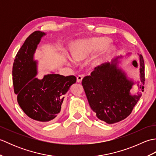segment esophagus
Returning <instances> with one entry per match:
<instances>
[{"label": "esophagus", "mask_w": 156, "mask_h": 156, "mask_svg": "<svg viewBox=\"0 0 156 156\" xmlns=\"http://www.w3.org/2000/svg\"><path fill=\"white\" fill-rule=\"evenodd\" d=\"M82 78H83V76L79 75L78 76H77V82H78V83H80L82 80Z\"/></svg>", "instance_id": "obj_1"}]
</instances>
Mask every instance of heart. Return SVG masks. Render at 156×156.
I'll use <instances>...</instances> for the list:
<instances>
[{
    "instance_id": "obj_1",
    "label": "heart",
    "mask_w": 156,
    "mask_h": 156,
    "mask_svg": "<svg viewBox=\"0 0 156 156\" xmlns=\"http://www.w3.org/2000/svg\"><path fill=\"white\" fill-rule=\"evenodd\" d=\"M111 41L106 38H91L87 39H80L77 40L72 48V54L68 55V59L72 64H76L78 60L87 59L92 54L99 51L103 50L107 48L111 45ZM114 50V48H111L109 51ZM102 58L101 56L94 59L92 62V64L97 66L101 64Z\"/></svg>"
}]
</instances>
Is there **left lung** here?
<instances>
[{
	"instance_id": "left-lung-1",
	"label": "left lung",
	"mask_w": 156,
	"mask_h": 156,
	"mask_svg": "<svg viewBox=\"0 0 156 156\" xmlns=\"http://www.w3.org/2000/svg\"><path fill=\"white\" fill-rule=\"evenodd\" d=\"M125 56L119 55L111 62L103 63L95 68L90 76H85L82 82L88 103L97 117L108 124L123 120L131 113L133 107L141 97L144 88L145 65L143 56L140 57V80L134 81L119 67ZM136 83L139 92L130 93V89Z\"/></svg>"
}]
</instances>
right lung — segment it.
Listing matches in <instances>:
<instances>
[{
  "label": "right lung",
  "mask_w": 156,
  "mask_h": 156,
  "mask_svg": "<svg viewBox=\"0 0 156 156\" xmlns=\"http://www.w3.org/2000/svg\"><path fill=\"white\" fill-rule=\"evenodd\" d=\"M45 33L36 31L26 39L13 64L12 81L17 101L29 117L41 122H54L60 112L64 95L76 83L74 76L51 72L39 79L38 62L34 58L37 45Z\"/></svg>",
  "instance_id": "right-lung-1"
}]
</instances>
